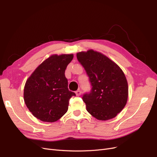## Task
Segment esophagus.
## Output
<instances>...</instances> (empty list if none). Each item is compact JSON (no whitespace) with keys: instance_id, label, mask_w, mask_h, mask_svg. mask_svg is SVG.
<instances>
[{"instance_id":"34e87169","label":"esophagus","mask_w":157,"mask_h":157,"mask_svg":"<svg viewBox=\"0 0 157 157\" xmlns=\"http://www.w3.org/2000/svg\"><path fill=\"white\" fill-rule=\"evenodd\" d=\"M76 95H77V96H80V95H81V92H80V90H77V91L75 92Z\"/></svg>"}]
</instances>
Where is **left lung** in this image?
<instances>
[{
  "label": "left lung",
  "mask_w": 157,
  "mask_h": 157,
  "mask_svg": "<svg viewBox=\"0 0 157 157\" xmlns=\"http://www.w3.org/2000/svg\"><path fill=\"white\" fill-rule=\"evenodd\" d=\"M89 77L91 91L83 95L87 111L100 121L115 117L126 105L128 86L122 69L107 56L90 50L77 54Z\"/></svg>",
  "instance_id": "obj_1"
}]
</instances>
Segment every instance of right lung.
Listing matches in <instances>:
<instances>
[{"instance_id": "obj_1", "label": "right lung", "mask_w": 157, "mask_h": 157, "mask_svg": "<svg viewBox=\"0 0 157 157\" xmlns=\"http://www.w3.org/2000/svg\"><path fill=\"white\" fill-rule=\"evenodd\" d=\"M73 54L52 55L44 60L27 80L23 98L33 116L44 122H56L68 110L69 91L65 76Z\"/></svg>"}]
</instances>
